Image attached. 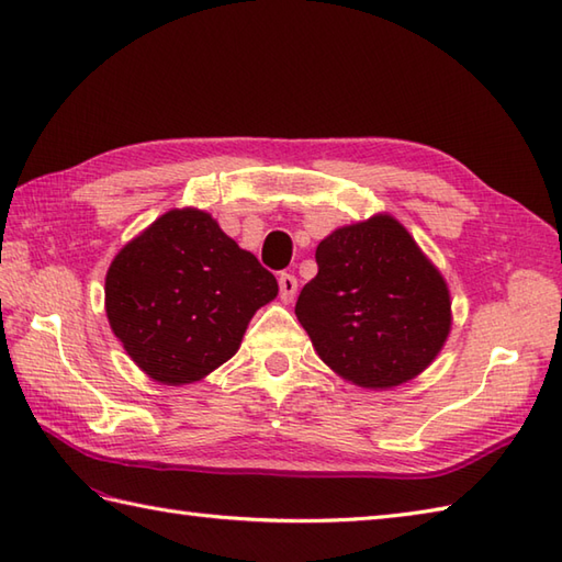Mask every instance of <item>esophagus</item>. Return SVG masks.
Wrapping results in <instances>:
<instances>
[{"label":"esophagus","mask_w":562,"mask_h":562,"mask_svg":"<svg viewBox=\"0 0 562 562\" xmlns=\"http://www.w3.org/2000/svg\"><path fill=\"white\" fill-rule=\"evenodd\" d=\"M278 282H280V296H282V302H292L294 294H296V288H300V284H296L294 274L282 272Z\"/></svg>","instance_id":"esophagus-1"}]
</instances>
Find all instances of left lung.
Here are the masks:
<instances>
[{"label":"left lung","instance_id":"8db88e82","mask_svg":"<svg viewBox=\"0 0 562 562\" xmlns=\"http://www.w3.org/2000/svg\"><path fill=\"white\" fill-rule=\"evenodd\" d=\"M316 262L294 314L333 372L393 389L432 364L451 330L449 290L398 220L340 226L318 244Z\"/></svg>","mask_w":562,"mask_h":562}]
</instances>
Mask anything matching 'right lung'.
<instances>
[{
    "instance_id": "obj_1",
    "label": "right lung",
    "mask_w": 562,
    "mask_h": 562,
    "mask_svg": "<svg viewBox=\"0 0 562 562\" xmlns=\"http://www.w3.org/2000/svg\"><path fill=\"white\" fill-rule=\"evenodd\" d=\"M278 280L212 214L169 210L125 244L105 274V314L149 379L183 386L236 355Z\"/></svg>"
}]
</instances>
